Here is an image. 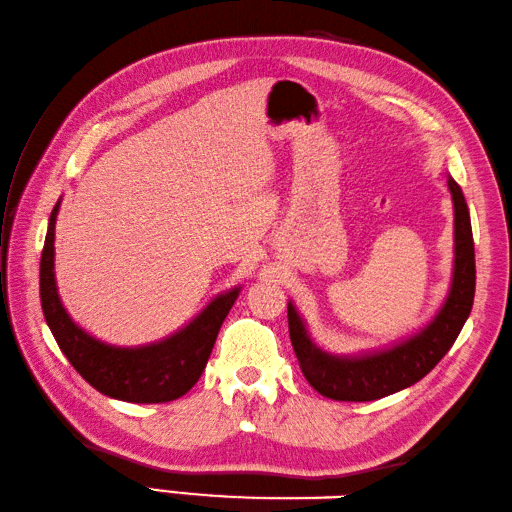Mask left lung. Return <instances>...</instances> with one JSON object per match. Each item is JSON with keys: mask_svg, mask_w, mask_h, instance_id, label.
I'll return each instance as SVG.
<instances>
[{"mask_svg": "<svg viewBox=\"0 0 512 512\" xmlns=\"http://www.w3.org/2000/svg\"><path fill=\"white\" fill-rule=\"evenodd\" d=\"M454 202V266L445 301L427 323L410 336L379 349L331 353L320 347L305 318L288 303L290 340L301 371L320 395L336 401H375L417 384L445 358L467 323L475 294V253L465 194L447 174Z\"/></svg>", "mask_w": 512, "mask_h": 512, "instance_id": "left-lung-1", "label": "left lung"}]
</instances>
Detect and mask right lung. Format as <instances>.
Here are the masks:
<instances>
[{
    "instance_id": "right-lung-1",
    "label": "right lung",
    "mask_w": 512,
    "mask_h": 512,
    "mask_svg": "<svg viewBox=\"0 0 512 512\" xmlns=\"http://www.w3.org/2000/svg\"><path fill=\"white\" fill-rule=\"evenodd\" d=\"M58 209H61V198L47 222L41 255V307L45 323L65 358L85 377V382L111 399L165 403L183 397L205 371L218 331L240 296L242 285L213 296L187 325L168 338L139 347H117L104 342L91 336L69 316L58 294L54 272Z\"/></svg>"
}]
</instances>
